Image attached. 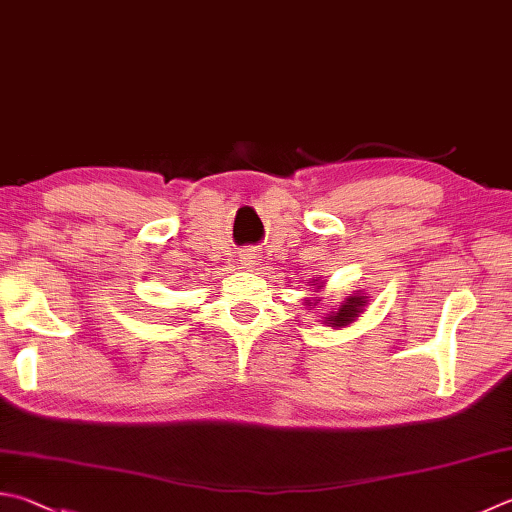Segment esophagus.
Listing matches in <instances>:
<instances>
[{"instance_id": "34e87169", "label": "esophagus", "mask_w": 512, "mask_h": 512, "mask_svg": "<svg viewBox=\"0 0 512 512\" xmlns=\"http://www.w3.org/2000/svg\"><path fill=\"white\" fill-rule=\"evenodd\" d=\"M256 258H258V256H256L254 252H245V254H243V263L252 267V265H256Z\"/></svg>"}]
</instances>
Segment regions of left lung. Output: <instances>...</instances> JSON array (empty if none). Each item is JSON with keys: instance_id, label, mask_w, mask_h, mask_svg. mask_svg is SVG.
Wrapping results in <instances>:
<instances>
[{"instance_id": "obj_1", "label": "left lung", "mask_w": 512, "mask_h": 512, "mask_svg": "<svg viewBox=\"0 0 512 512\" xmlns=\"http://www.w3.org/2000/svg\"><path fill=\"white\" fill-rule=\"evenodd\" d=\"M361 305H363V298L350 296V298H347V303L341 305V310L330 316V321H332L330 325H345V323L354 321V316L361 312Z\"/></svg>"}]
</instances>
